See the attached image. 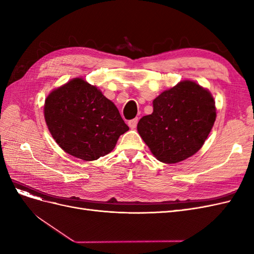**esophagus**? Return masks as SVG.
<instances>
[{
  "label": "esophagus",
  "instance_id": "esophagus-1",
  "mask_svg": "<svg viewBox=\"0 0 254 254\" xmlns=\"http://www.w3.org/2000/svg\"><path fill=\"white\" fill-rule=\"evenodd\" d=\"M137 121H139V119H137V118H135L133 120H130L128 122V126L131 128V129H134L136 127V125H137Z\"/></svg>",
  "mask_w": 254,
  "mask_h": 254
}]
</instances>
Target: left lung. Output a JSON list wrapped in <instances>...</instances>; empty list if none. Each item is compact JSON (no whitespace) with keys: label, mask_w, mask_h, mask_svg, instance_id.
Listing matches in <instances>:
<instances>
[{"label":"left lung","mask_w":254,"mask_h":254,"mask_svg":"<svg viewBox=\"0 0 254 254\" xmlns=\"http://www.w3.org/2000/svg\"><path fill=\"white\" fill-rule=\"evenodd\" d=\"M153 111L137 123V131L157 160L178 163L200 149L216 120L210 91L183 80L152 102Z\"/></svg>","instance_id":"obj_1"}]
</instances>
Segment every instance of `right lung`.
<instances>
[{
    "instance_id": "obj_1",
    "label": "right lung",
    "mask_w": 254,
    "mask_h": 254,
    "mask_svg": "<svg viewBox=\"0 0 254 254\" xmlns=\"http://www.w3.org/2000/svg\"><path fill=\"white\" fill-rule=\"evenodd\" d=\"M44 119L59 147L84 161L108 155L120 135L129 130L117 106L80 77L51 92L44 103Z\"/></svg>"
}]
</instances>
